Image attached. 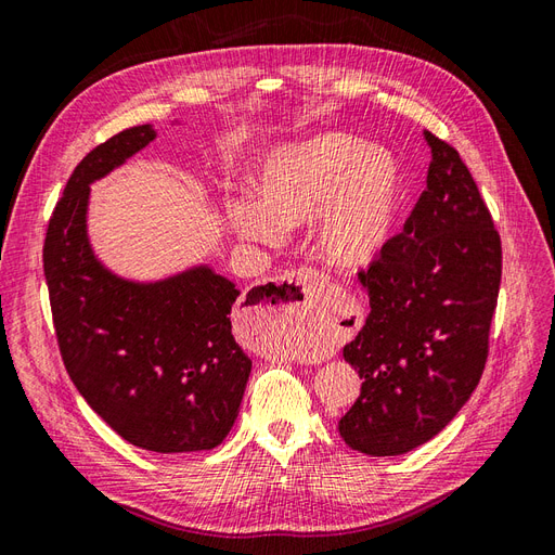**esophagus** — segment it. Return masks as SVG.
Listing matches in <instances>:
<instances>
[{"label":"esophagus","mask_w":555,"mask_h":555,"mask_svg":"<svg viewBox=\"0 0 555 555\" xmlns=\"http://www.w3.org/2000/svg\"><path fill=\"white\" fill-rule=\"evenodd\" d=\"M287 282L294 284V292L298 294V300H287V304H284V300L280 298L278 308H284V312H287V308H289V317H292V312L306 317L304 308L308 304V296H312L310 292H314L317 287H322L324 275H319L317 271H312V268H298V271L287 275ZM278 308L273 306L271 310H278Z\"/></svg>","instance_id":"34e87169"}]
</instances>
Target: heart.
Listing matches in <instances>:
<instances>
[{
    "mask_svg": "<svg viewBox=\"0 0 555 555\" xmlns=\"http://www.w3.org/2000/svg\"><path fill=\"white\" fill-rule=\"evenodd\" d=\"M255 198H233L231 222L243 236L280 243L284 231L324 218L319 255L331 266L361 268L386 243L402 198L398 159L379 145L328 131L284 145L257 171Z\"/></svg>",
    "mask_w": 555,
    "mask_h": 555,
    "instance_id": "1",
    "label": "heart"
}]
</instances>
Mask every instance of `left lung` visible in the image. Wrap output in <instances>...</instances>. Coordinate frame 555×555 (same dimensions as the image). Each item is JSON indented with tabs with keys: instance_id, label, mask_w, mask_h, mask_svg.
I'll list each match as a JSON object with an SVG mask.
<instances>
[{
	"instance_id": "1",
	"label": "left lung",
	"mask_w": 555,
	"mask_h": 555,
	"mask_svg": "<svg viewBox=\"0 0 555 555\" xmlns=\"http://www.w3.org/2000/svg\"><path fill=\"white\" fill-rule=\"evenodd\" d=\"M424 137L433 153L426 190L402 233L359 271L371 314L343 349L363 382L338 430L371 456H398L435 438L489 359L500 233L459 150Z\"/></svg>"
}]
</instances>
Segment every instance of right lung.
Returning <instances> with one entry per match:
<instances>
[{"label": "right lung", "mask_w": 555, "mask_h": 555, "mask_svg": "<svg viewBox=\"0 0 555 555\" xmlns=\"http://www.w3.org/2000/svg\"><path fill=\"white\" fill-rule=\"evenodd\" d=\"M155 137L139 125L82 157L48 222L43 273L64 367L88 405L139 449L204 451L229 435L251 371L231 333L241 292L208 266L129 282L88 241L90 182Z\"/></svg>", "instance_id": "add662e5"}]
</instances>
